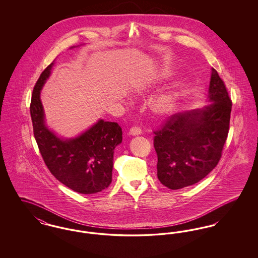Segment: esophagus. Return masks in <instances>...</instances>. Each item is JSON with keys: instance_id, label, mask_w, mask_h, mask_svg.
Listing matches in <instances>:
<instances>
[{"instance_id": "esophagus-1", "label": "esophagus", "mask_w": 258, "mask_h": 258, "mask_svg": "<svg viewBox=\"0 0 258 258\" xmlns=\"http://www.w3.org/2000/svg\"><path fill=\"white\" fill-rule=\"evenodd\" d=\"M142 133L141 127L138 125H134L131 130H130V135H138Z\"/></svg>"}]
</instances>
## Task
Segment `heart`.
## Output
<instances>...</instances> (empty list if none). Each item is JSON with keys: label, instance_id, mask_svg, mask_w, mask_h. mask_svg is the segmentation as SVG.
<instances>
[{"label": "heart", "instance_id": "heart-1", "mask_svg": "<svg viewBox=\"0 0 258 258\" xmlns=\"http://www.w3.org/2000/svg\"><path fill=\"white\" fill-rule=\"evenodd\" d=\"M176 104V98L174 95H165L158 98L154 103V109L160 114L170 113Z\"/></svg>", "mask_w": 258, "mask_h": 258}]
</instances>
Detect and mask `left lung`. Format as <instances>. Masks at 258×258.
<instances>
[{"label":"left lung","instance_id":"left-lung-1","mask_svg":"<svg viewBox=\"0 0 258 258\" xmlns=\"http://www.w3.org/2000/svg\"><path fill=\"white\" fill-rule=\"evenodd\" d=\"M209 99L212 102L202 109L169 116L154 132L158 178L170 189L197 184L221 160L229 132L232 101L214 69Z\"/></svg>","mask_w":258,"mask_h":258}]
</instances>
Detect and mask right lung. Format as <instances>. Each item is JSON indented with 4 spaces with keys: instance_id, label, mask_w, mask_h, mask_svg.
<instances>
[{
    "instance_id": "obj_1",
    "label": "right lung",
    "mask_w": 258,
    "mask_h": 258,
    "mask_svg": "<svg viewBox=\"0 0 258 258\" xmlns=\"http://www.w3.org/2000/svg\"><path fill=\"white\" fill-rule=\"evenodd\" d=\"M53 66L41 73L34 87L30 104L34 136L39 153L51 174L74 191L91 195L112 182L113 154L122 142V128L115 122L99 120L83 135L70 140L58 138L44 124L40 90Z\"/></svg>"
}]
</instances>
